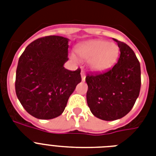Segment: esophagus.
I'll return each mask as SVG.
<instances>
[{
    "instance_id": "obj_1",
    "label": "esophagus",
    "mask_w": 156,
    "mask_h": 156,
    "mask_svg": "<svg viewBox=\"0 0 156 156\" xmlns=\"http://www.w3.org/2000/svg\"><path fill=\"white\" fill-rule=\"evenodd\" d=\"M81 76H82V80L85 81L86 74H85V72H84L83 70H82V72H81Z\"/></svg>"
}]
</instances>
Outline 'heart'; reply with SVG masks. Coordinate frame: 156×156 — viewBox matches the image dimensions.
Here are the masks:
<instances>
[{
  "instance_id": "obj_1",
  "label": "heart",
  "mask_w": 156,
  "mask_h": 156,
  "mask_svg": "<svg viewBox=\"0 0 156 156\" xmlns=\"http://www.w3.org/2000/svg\"><path fill=\"white\" fill-rule=\"evenodd\" d=\"M77 52L82 59L89 60L92 69L104 70L115 65L119 56V48L114 43L94 40L78 45Z\"/></svg>"
}]
</instances>
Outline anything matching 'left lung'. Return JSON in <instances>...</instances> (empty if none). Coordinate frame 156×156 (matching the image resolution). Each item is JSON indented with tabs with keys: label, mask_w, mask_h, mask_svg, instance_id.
I'll return each instance as SVG.
<instances>
[{
	"label": "left lung",
	"mask_w": 156,
	"mask_h": 156,
	"mask_svg": "<svg viewBox=\"0 0 156 156\" xmlns=\"http://www.w3.org/2000/svg\"><path fill=\"white\" fill-rule=\"evenodd\" d=\"M120 48L117 63L104 73H88L87 101L95 116L115 121L128 114L139 95L141 68L135 53L124 42L113 39Z\"/></svg>",
	"instance_id": "left-lung-1"
}]
</instances>
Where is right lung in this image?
<instances>
[{"label": "right lung", "mask_w": 156, "mask_h": 156, "mask_svg": "<svg viewBox=\"0 0 156 156\" xmlns=\"http://www.w3.org/2000/svg\"><path fill=\"white\" fill-rule=\"evenodd\" d=\"M67 38L49 35L31 42L19 57L15 91L18 100L31 116L48 120L66 108L71 94L82 81L81 69H66Z\"/></svg>", "instance_id": "add662e5"}]
</instances>
